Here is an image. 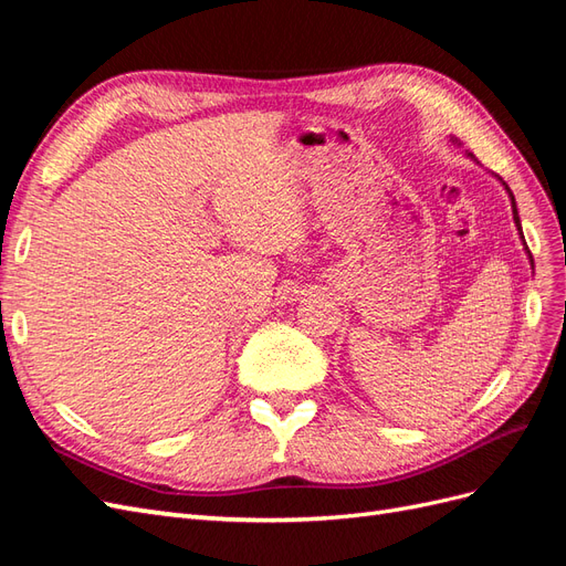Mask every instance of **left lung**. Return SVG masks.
Wrapping results in <instances>:
<instances>
[{"instance_id": "8db88e82", "label": "left lung", "mask_w": 566, "mask_h": 566, "mask_svg": "<svg viewBox=\"0 0 566 566\" xmlns=\"http://www.w3.org/2000/svg\"><path fill=\"white\" fill-rule=\"evenodd\" d=\"M510 191V188H507ZM510 198H512V212H515V224H517V229H520V233H522V224H520V214H517V205H515V196L510 193ZM524 238V235H522Z\"/></svg>"}]
</instances>
